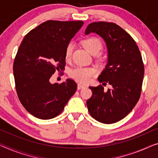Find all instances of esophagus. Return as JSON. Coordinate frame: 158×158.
I'll list each match as a JSON object with an SVG mask.
<instances>
[{
    "label": "esophagus",
    "mask_w": 158,
    "mask_h": 158,
    "mask_svg": "<svg viewBox=\"0 0 158 158\" xmlns=\"http://www.w3.org/2000/svg\"><path fill=\"white\" fill-rule=\"evenodd\" d=\"M84 87H85V85H81L80 83L77 84V89H81L84 88Z\"/></svg>",
    "instance_id": "1"
}]
</instances>
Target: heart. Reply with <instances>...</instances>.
Returning <instances> with one entry per match:
<instances>
[{"mask_svg": "<svg viewBox=\"0 0 158 158\" xmlns=\"http://www.w3.org/2000/svg\"><path fill=\"white\" fill-rule=\"evenodd\" d=\"M85 48L92 54H98L102 48V43L99 38L95 37H87L82 41ZM74 48L73 43L70 42L65 50V59L66 60L71 59ZM98 74V70L93 67H76L69 72V76L80 83H87L92 77Z\"/></svg>", "mask_w": 158, "mask_h": 158, "instance_id": "heart-1", "label": "heart"}]
</instances>
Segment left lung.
<instances>
[{"instance_id":"obj_1","label":"left lung","mask_w":158,"mask_h":158,"mask_svg":"<svg viewBox=\"0 0 158 158\" xmlns=\"http://www.w3.org/2000/svg\"><path fill=\"white\" fill-rule=\"evenodd\" d=\"M93 32L102 37L108 50L105 69L98 77L99 82L111 85L89 87L93 95L87 100L90 115L103 123H113L129 114L141 93L144 65L134 40L115 23L95 22L87 26L85 35Z\"/></svg>"}]
</instances>
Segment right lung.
Segmentation results:
<instances>
[{
  "mask_svg": "<svg viewBox=\"0 0 158 158\" xmlns=\"http://www.w3.org/2000/svg\"><path fill=\"white\" fill-rule=\"evenodd\" d=\"M82 21L48 20L27 34L18 50L13 74L18 98L35 117L59 115L77 89L73 80L52 84L50 78L65 65V50Z\"/></svg>",
  "mask_w": 158,
  "mask_h": 158,
  "instance_id": "add662e5",
  "label": "right lung"
}]
</instances>
